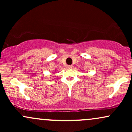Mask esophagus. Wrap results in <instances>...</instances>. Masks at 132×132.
Segmentation results:
<instances>
[{"instance_id": "1", "label": "esophagus", "mask_w": 132, "mask_h": 132, "mask_svg": "<svg viewBox=\"0 0 132 132\" xmlns=\"http://www.w3.org/2000/svg\"><path fill=\"white\" fill-rule=\"evenodd\" d=\"M72 68H73L72 65H69V66H68V68H69V69H72Z\"/></svg>"}]
</instances>
